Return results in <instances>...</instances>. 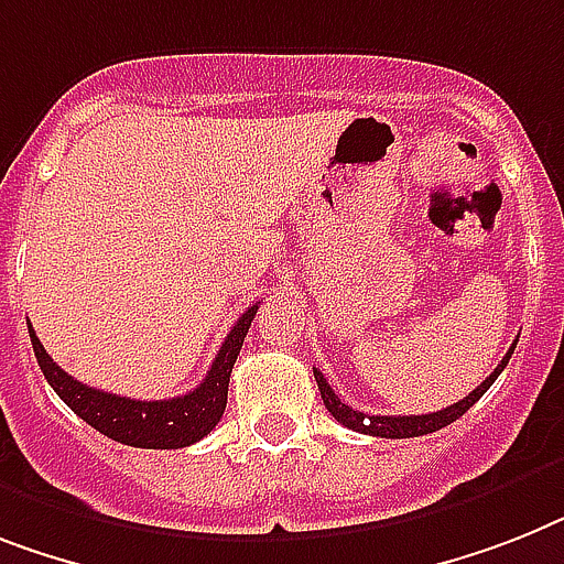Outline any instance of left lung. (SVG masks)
<instances>
[{"mask_svg": "<svg viewBox=\"0 0 564 564\" xmlns=\"http://www.w3.org/2000/svg\"><path fill=\"white\" fill-rule=\"evenodd\" d=\"M516 351V343L510 346V351H507L505 357H501V362L496 366V371H492L487 380H484L478 389H473V392L467 394L464 400H458V403H453V406L441 409V412H430V415H366V412H357V409H351L348 403H343V400L334 394V389L328 386V380L323 377V371L314 369V377H316V386H319V394H323V403L325 409L332 412L334 421H339L343 426H348V430L355 432H362V435H377V438H417V435H430V432H438L444 430V426H449L453 421H458L464 412H467L473 403H476L478 398H481L487 389H490L492 383H496V377L505 371V366L510 362V357H513Z\"/></svg>", "mask_w": 564, "mask_h": 564, "instance_id": "1", "label": "left lung"}]
</instances>
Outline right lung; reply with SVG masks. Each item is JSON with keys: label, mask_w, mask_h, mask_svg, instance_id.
Listing matches in <instances>:
<instances>
[{"label": "right lung", "mask_w": 564, "mask_h": 564, "mask_svg": "<svg viewBox=\"0 0 564 564\" xmlns=\"http://www.w3.org/2000/svg\"><path fill=\"white\" fill-rule=\"evenodd\" d=\"M259 305H250L245 314L236 319L227 339L218 348L216 360L209 366L207 377L195 386L189 394L172 400H132L120 394L100 392L91 386L74 380L68 371H63L57 362L51 360L42 348L40 337L31 334L36 362L42 375L51 383V389L63 398V403L72 409L74 415H80L88 426L104 432L106 438L118 441L126 446H141V449H178L202 441L213 432L227 406V386H230V371L236 366V357L241 351V343L248 337V328L253 323Z\"/></svg>", "instance_id": "1"}]
</instances>
